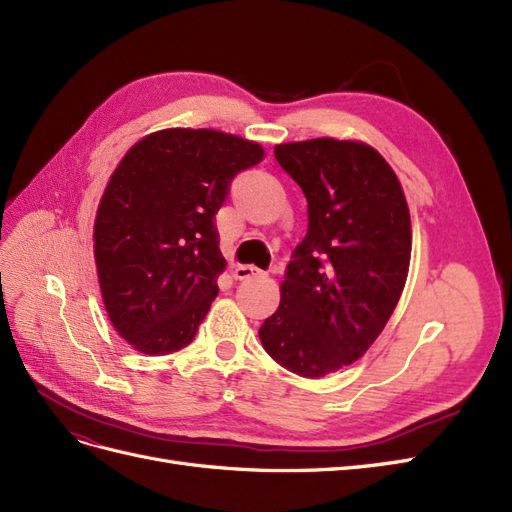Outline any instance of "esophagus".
I'll use <instances>...</instances> for the list:
<instances>
[{
    "mask_svg": "<svg viewBox=\"0 0 512 512\" xmlns=\"http://www.w3.org/2000/svg\"><path fill=\"white\" fill-rule=\"evenodd\" d=\"M260 271L254 267V265H237L235 267V280H250V277H254V275H258Z\"/></svg>",
    "mask_w": 512,
    "mask_h": 512,
    "instance_id": "esophagus-1",
    "label": "esophagus"
}]
</instances>
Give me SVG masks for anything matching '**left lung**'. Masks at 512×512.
<instances>
[{
	"label": "left lung",
	"instance_id": "left-lung-1",
	"mask_svg": "<svg viewBox=\"0 0 512 512\" xmlns=\"http://www.w3.org/2000/svg\"><path fill=\"white\" fill-rule=\"evenodd\" d=\"M307 198L277 312L258 329L275 363L322 378L367 352L404 290L412 230L393 168L376 149L314 138L275 147Z\"/></svg>",
	"mask_w": 512,
	"mask_h": 512
}]
</instances>
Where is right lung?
<instances>
[{
    "label": "right lung",
    "mask_w": 512,
    "mask_h": 512,
    "mask_svg": "<svg viewBox=\"0 0 512 512\" xmlns=\"http://www.w3.org/2000/svg\"><path fill=\"white\" fill-rule=\"evenodd\" d=\"M258 143L215 130H162L136 143L100 200L94 256L117 333L143 354L188 346L226 267L215 213L262 160Z\"/></svg>",
    "instance_id": "1"
}]
</instances>
